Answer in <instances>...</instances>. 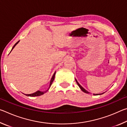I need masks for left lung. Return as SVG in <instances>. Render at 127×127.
Returning <instances> with one entry per match:
<instances>
[{
    "label": "left lung",
    "instance_id": "8db88e82",
    "mask_svg": "<svg viewBox=\"0 0 127 127\" xmlns=\"http://www.w3.org/2000/svg\"><path fill=\"white\" fill-rule=\"evenodd\" d=\"M76 82H77V85H78V86L79 87V88H80V89L82 90V91L83 92H85V93H86V94H90L89 92H88V91H87V90H86L84 89V88L82 87L79 84V83L78 82H77L76 79ZM104 93H102V94H93V95H102V94H103Z\"/></svg>",
    "mask_w": 127,
    "mask_h": 127
}]
</instances>
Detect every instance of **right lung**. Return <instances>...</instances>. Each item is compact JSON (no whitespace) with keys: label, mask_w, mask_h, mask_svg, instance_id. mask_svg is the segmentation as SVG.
<instances>
[{"label":"right lung","mask_w":127,"mask_h":127,"mask_svg":"<svg viewBox=\"0 0 127 127\" xmlns=\"http://www.w3.org/2000/svg\"><path fill=\"white\" fill-rule=\"evenodd\" d=\"M19 41H18V42H16V44H15V45H14L13 46V48H12L11 51H10V52H11L12 50H13V49H14V48L15 46H16V45H17V44H18V43L19 42ZM55 73H56V72H54V73L53 76H52V78H51V79H50V85H49V89H48V90H47L46 91H39V90H38V91H37L36 92H34V93H33V94H25V95H26V96H31V97H35V96H41V95H42L44 94L45 93V92H46L47 91H48L49 89H50V86H51V84H52V83H53V81H54V79Z\"/></svg>","instance_id":"add662e5"}]
</instances>
